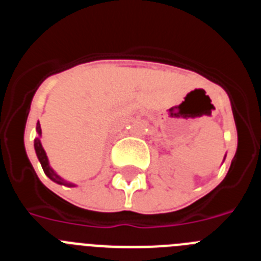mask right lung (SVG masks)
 Segmentation results:
<instances>
[{
  "label": "right lung",
  "instance_id": "right-lung-1",
  "mask_svg": "<svg viewBox=\"0 0 261 261\" xmlns=\"http://www.w3.org/2000/svg\"><path fill=\"white\" fill-rule=\"evenodd\" d=\"M36 130H38V133H39V135H40L41 129H40V125H39V123H38V126H36ZM34 145H35L36 155H38L39 161H40L41 167H43V170H44L45 175H47V176L49 177L50 180H53V181H55V183H57V184H64V186H71V184L68 183V181L62 180L61 177H60L59 175H57L56 172L53 171L52 168L49 167V163H48V158H47V155H45V151H44V149H43V146H41L40 140H39V138H36L35 144H34Z\"/></svg>",
  "mask_w": 261,
  "mask_h": 261
}]
</instances>
